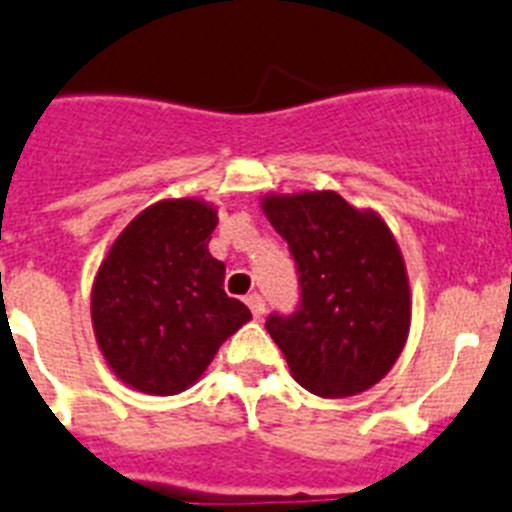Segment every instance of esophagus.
Here are the masks:
<instances>
[{
    "label": "esophagus",
    "mask_w": 512,
    "mask_h": 512,
    "mask_svg": "<svg viewBox=\"0 0 512 512\" xmlns=\"http://www.w3.org/2000/svg\"><path fill=\"white\" fill-rule=\"evenodd\" d=\"M247 306H250V311L255 319H262V313H265V301H262L260 293H252V296H247Z\"/></svg>",
    "instance_id": "obj_1"
}]
</instances>
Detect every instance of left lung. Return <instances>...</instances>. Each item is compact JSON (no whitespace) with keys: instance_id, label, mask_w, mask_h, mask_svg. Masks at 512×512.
<instances>
[{"instance_id":"1","label":"left lung","mask_w":512,"mask_h":512,"mask_svg":"<svg viewBox=\"0 0 512 512\" xmlns=\"http://www.w3.org/2000/svg\"><path fill=\"white\" fill-rule=\"evenodd\" d=\"M260 204L301 275V308L265 324L290 375L321 398L365 393L393 370L411 331V285L393 232L336 191L267 193Z\"/></svg>"}]
</instances>
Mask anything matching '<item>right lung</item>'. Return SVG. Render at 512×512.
<instances>
[{
  "label": "right lung",
  "mask_w": 512,
  "mask_h": 512,
  "mask_svg": "<svg viewBox=\"0 0 512 512\" xmlns=\"http://www.w3.org/2000/svg\"><path fill=\"white\" fill-rule=\"evenodd\" d=\"M216 206L163 199L122 229L91 285V324L109 370L147 395H178L252 319L224 293V262L211 257Z\"/></svg>",
  "instance_id": "1"
}]
</instances>
